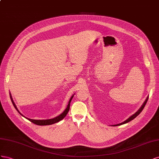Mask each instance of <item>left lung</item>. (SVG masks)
I'll list each match as a JSON object with an SVG mask.
<instances>
[{"label":"left lung","mask_w":159,"mask_h":159,"mask_svg":"<svg viewBox=\"0 0 159 159\" xmlns=\"http://www.w3.org/2000/svg\"><path fill=\"white\" fill-rule=\"evenodd\" d=\"M148 97L147 98V99L145 100V101L144 102V103L143 104V105L141 106V107H140L139 109L138 110V111H137L136 112L134 115H133L132 116H130L128 119H126V120H125L124 122H121V123H120V124H117V125H113V126H119V125H123V124H125V123H127V122H130V120H133L134 119H135L136 117H137L140 112H142V111L143 110V108H144V107H145V105H146V104H147V101H148Z\"/></svg>","instance_id":"obj_1"}]
</instances>
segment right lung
Returning <instances> with one entry per match:
<instances>
[{
  "mask_svg": "<svg viewBox=\"0 0 159 159\" xmlns=\"http://www.w3.org/2000/svg\"><path fill=\"white\" fill-rule=\"evenodd\" d=\"M74 95H72V96L70 97V100H69V104H68V105L66 108V109L64 111V112H63L62 113H61V114L60 115H58V116L54 118V119H47V120H34V119H28V118H26L25 116H24L23 115H22L21 113L19 112V111L17 109V107L15 105V104L14 102V101H13L12 100V96L11 94H10V97H11V101L13 104V105H14L15 108H16V110L19 112L20 113V115H21L22 116L25 117L26 119H28L29 120H30V122H33V123L35 124V125H40V126H44V125H52V124H54L56 123V122H59L60 120H62L66 116V115H67L68 112H69V109H70V103L72 101V98H73Z\"/></svg>",
  "mask_w": 159,
  "mask_h": 159,
  "instance_id": "right-lung-1",
  "label": "right lung"
}]
</instances>
